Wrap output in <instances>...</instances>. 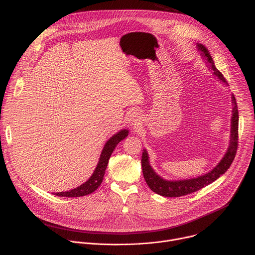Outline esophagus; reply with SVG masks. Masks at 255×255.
<instances>
[{"mask_svg":"<svg viewBox=\"0 0 255 255\" xmlns=\"http://www.w3.org/2000/svg\"><path fill=\"white\" fill-rule=\"evenodd\" d=\"M128 121H129L130 125H132L134 127H137L141 122V116L138 112L133 111L128 115Z\"/></svg>","mask_w":255,"mask_h":255,"instance_id":"esophagus-1","label":"esophagus"}]
</instances>
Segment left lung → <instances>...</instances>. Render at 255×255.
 I'll list each match as a JSON object with an SVG mask.
<instances>
[{
	"label": "left lung",
	"mask_w": 255,
	"mask_h": 255,
	"mask_svg": "<svg viewBox=\"0 0 255 255\" xmlns=\"http://www.w3.org/2000/svg\"><path fill=\"white\" fill-rule=\"evenodd\" d=\"M198 47L202 51L203 55L207 58L209 63L211 64V68L214 71V75L218 76L222 82L227 84L223 75L216 68L214 60H213L209 50L203 44H198ZM232 101L234 104V108L232 111L233 114H232V119H231L230 146H229L224 158L209 173L204 174L199 177H196V178L185 179V180H176V181L164 180L163 178L158 176L153 171V169L149 165L147 152L144 150V152L142 153V158H141L142 172H143L145 181H146V184L148 185V187L150 188V190L152 192H154L160 196L167 197V198H176V197L190 195V194L195 193V192L203 189L204 187L212 184L214 180H216L220 175H222L223 173H225L227 171V169L230 167V165L232 164V162L235 158L237 147H238V118L239 117H238V110H237V103H236L234 96L232 97Z\"/></svg>",
	"instance_id": "8db88e82"
}]
</instances>
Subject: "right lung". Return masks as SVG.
I'll return each instance as SVG.
<instances>
[{"label": "right lung", "instance_id": "right-lung-1", "mask_svg": "<svg viewBox=\"0 0 255 255\" xmlns=\"http://www.w3.org/2000/svg\"><path fill=\"white\" fill-rule=\"evenodd\" d=\"M128 135V130H121L114 136H112L110 139H109L104 146V149L102 151L99 163L93 173V175L89 178L88 181L74 190H71L69 192H61V193H55V196L58 197H65V198H76V197H82V196H87L89 194H92L95 192L100 185L102 184L105 170L107 168V164L109 162V158H110L112 152L114 151L115 147L117 146V144L122 141L125 137Z\"/></svg>", "mask_w": 255, "mask_h": 255}]
</instances>
